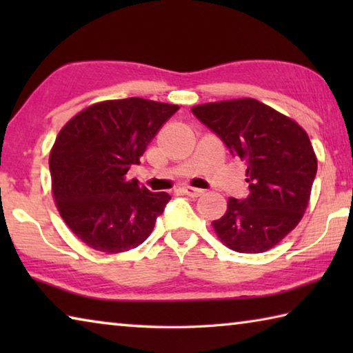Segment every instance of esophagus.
<instances>
[{
    "instance_id": "34e87169",
    "label": "esophagus",
    "mask_w": 353,
    "mask_h": 353,
    "mask_svg": "<svg viewBox=\"0 0 353 353\" xmlns=\"http://www.w3.org/2000/svg\"><path fill=\"white\" fill-rule=\"evenodd\" d=\"M183 193L188 194L190 198H199V196L204 194V190L194 188V187H185V188H183Z\"/></svg>"
}]
</instances>
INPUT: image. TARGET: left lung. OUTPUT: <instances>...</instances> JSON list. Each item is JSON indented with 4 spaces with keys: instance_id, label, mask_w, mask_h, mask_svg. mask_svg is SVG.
I'll return each mask as SVG.
<instances>
[{
    "instance_id": "obj_1",
    "label": "left lung",
    "mask_w": 353,
    "mask_h": 353,
    "mask_svg": "<svg viewBox=\"0 0 353 353\" xmlns=\"http://www.w3.org/2000/svg\"><path fill=\"white\" fill-rule=\"evenodd\" d=\"M191 112L248 166L250 194L229 198L224 216L212 223L214 234L235 252H266L307 210L318 171L312 141L294 119L254 98L207 103Z\"/></svg>"
}]
</instances>
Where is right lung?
Returning a JSON list of instances; mask_svg holds the SVG:
<instances>
[{"label":"right lung","instance_id":"add662e5","mask_svg":"<svg viewBox=\"0 0 353 353\" xmlns=\"http://www.w3.org/2000/svg\"><path fill=\"white\" fill-rule=\"evenodd\" d=\"M177 110L143 98L110 99L61 129L50 152L52 196L65 224L88 248L118 254L151 235L171 196L152 193L126 174Z\"/></svg>","mask_w":353,"mask_h":353}]
</instances>
